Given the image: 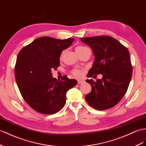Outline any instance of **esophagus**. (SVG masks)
Here are the masks:
<instances>
[{
	"mask_svg": "<svg viewBox=\"0 0 146 146\" xmlns=\"http://www.w3.org/2000/svg\"><path fill=\"white\" fill-rule=\"evenodd\" d=\"M84 81L83 80H78V84H82V83H84Z\"/></svg>",
	"mask_w": 146,
	"mask_h": 146,
	"instance_id": "esophagus-1",
	"label": "esophagus"
}]
</instances>
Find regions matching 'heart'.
Masks as SVG:
<instances>
[{
    "label": "heart",
    "mask_w": 146,
    "mask_h": 146,
    "mask_svg": "<svg viewBox=\"0 0 146 146\" xmlns=\"http://www.w3.org/2000/svg\"><path fill=\"white\" fill-rule=\"evenodd\" d=\"M84 47H83V46H78L76 48V49H80V48H84ZM63 52L62 53V55H63ZM71 73H72L73 76H75L76 78L81 77V76H82V75H83V72H82V70H79V69H74V70H73L72 72H71Z\"/></svg>",
    "instance_id": "1"
}]
</instances>
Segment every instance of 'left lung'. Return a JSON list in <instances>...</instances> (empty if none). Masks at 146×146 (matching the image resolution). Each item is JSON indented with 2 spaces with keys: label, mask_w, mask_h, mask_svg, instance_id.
Masks as SVG:
<instances>
[{
  "label": "left lung",
  "mask_w": 146,
  "mask_h": 146,
  "mask_svg": "<svg viewBox=\"0 0 146 146\" xmlns=\"http://www.w3.org/2000/svg\"><path fill=\"white\" fill-rule=\"evenodd\" d=\"M90 47L94 61L87 76L102 74L101 80H86L92 90L85 97L92 107L104 110L113 107L120 101L128 88L132 76L133 66L129 52L126 47L109 36L81 38Z\"/></svg>",
  "instance_id": "8db88e82"
}]
</instances>
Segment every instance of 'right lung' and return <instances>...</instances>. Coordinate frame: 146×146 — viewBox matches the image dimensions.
Masks as SVG:
<instances>
[{"mask_svg": "<svg viewBox=\"0 0 146 146\" xmlns=\"http://www.w3.org/2000/svg\"><path fill=\"white\" fill-rule=\"evenodd\" d=\"M74 40L41 37L18 53L15 67L17 86L26 102L39 113L50 115L60 110L66 103L67 91L77 84L76 80L66 75L60 80L52 73L60 65L62 50Z\"/></svg>", "mask_w": 146, "mask_h": 146, "instance_id": "obj_1", "label": "right lung"}]
</instances>
